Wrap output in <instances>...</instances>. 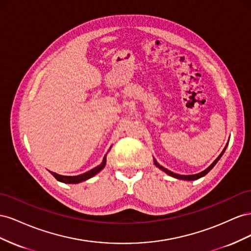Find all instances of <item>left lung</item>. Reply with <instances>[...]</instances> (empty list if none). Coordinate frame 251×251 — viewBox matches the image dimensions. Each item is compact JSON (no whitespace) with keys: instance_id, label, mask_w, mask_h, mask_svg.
Instances as JSON below:
<instances>
[{"instance_id":"left-lung-1","label":"left lung","mask_w":251,"mask_h":251,"mask_svg":"<svg viewBox=\"0 0 251 251\" xmlns=\"http://www.w3.org/2000/svg\"><path fill=\"white\" fill-rule=\"evenodd\" d=\"M227 146V145H226ZM225 149H226V147L224 148V150L223 151L221 152V154L217 157V160L214 161L211 165L207 168V169H205L204 171H202V173H200V174H198V175H192V176H181V175H176V174H174V173H171V171H169V170H167L166 168H164L163 166H160L159 164L156 163V161H154V164H155V166L156 167H159L161 170H163L164 173H166L167 175H169V176H174V177H176V178H180V180H186V181H193V180H198V178H200V177H202V176H204L205 175H207L209 173V171L212 169V167L216 165L217 164V162L220 160V157L223 155V153H224V151H225Z\"/></svg>"}]
</instances>
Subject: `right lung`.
I'll use <instances>...</instances> for the list:
<instances>
[{
  "mask_svg": "<svg viewBox=\"0 0 251 251\" xmlns=\"http://www.w3.org/2000/svg\"><path fill=\"white\" fill-rule=\"evenodd\" d=\"M105 164H106V155L104 156L103 159V162L100 164L99 166H97L96 168L91 169L89 171H87V173H85L83 175H80V176H60L58 174L55 173H51V175L56 178V180L62 182V183H68V184H76V183H80V182H83L85 180H88V178L92 177L94 176H96L98 173H100L104 167H105Z\"/></svg>",
  "mask_w": 251,
  "mask_h": 251,
  "instance_id": "1",
  "label": "right lung"
}]
</instances>
